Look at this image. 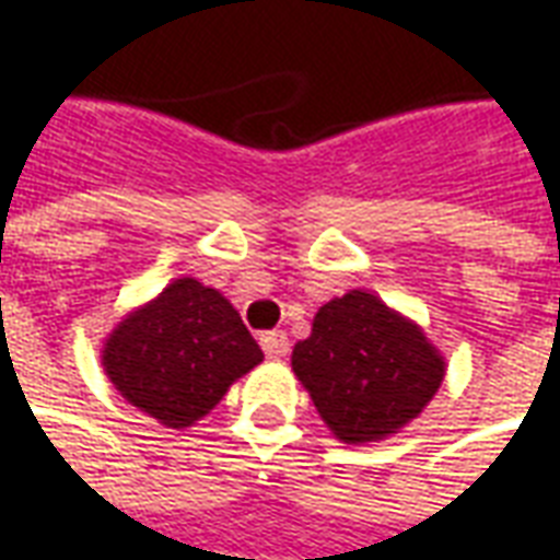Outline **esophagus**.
Masks as SVG:
<instances>
[{
    "label": "esophagus",
    "mask_w": 560,
    "mask_h": 560,
    "mask_svg": "<svg viewBox=\"0 0 560 560\" xmlns=\"http://www.w3.org/2000/svg\"><path fill=\"white\" fill-rule=\"evenodd\" d=\"M289 337L283 331H268V335H261V350L268 359H283L289 352Z\"/></svg>",
    "instance_id": "esophagus-1"
}]
</instances>
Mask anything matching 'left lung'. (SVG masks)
I'll list each match as a JSON object with an SVG mask.
<instances>
[{"mask_svg":"<svg viewBox=\"0 0 560 560\" xmlns=\"http://www.w3.org/2000/svg\"><path fill=\"white\" fill-rule=\"evenodd\" d=\"M292 371L340 443L362 446L398 434L438 395L443 352L386 301L350 289L313 316L311 337L292 350Z\"/></svg>","mask_w":560,"mask_h":560,"instance_id":"8db88e82","label":"left lung"}]
</instances>
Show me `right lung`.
<instances>
[{
  "label": "right lung",
  "instance_id": "add662e5",
  "mask_svg": "<svg viewBox=\"0 0 560 560\" xmlns=\"http://www.w3.org/2000/svg\"><path fill=\"white\" fill-rule=\"evenodd\" d=\"M241 313L220 289L177 277L138 304L102 343L110 386L165 428H192L223 395L261 364Z\"/></svg>",
  "mask_w": 560,
  "mask_h": 560
}]
</instances>
